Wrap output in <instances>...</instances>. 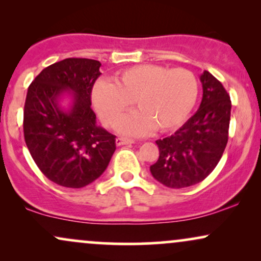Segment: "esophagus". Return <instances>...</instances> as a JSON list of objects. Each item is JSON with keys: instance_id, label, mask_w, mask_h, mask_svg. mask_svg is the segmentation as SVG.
<instances>
[{"instance_id": "1", "label": "esophagus", "mask_w": 261, "mask_h": 261, "mask_svg": "<svg viewBox=\"0 0 261 261\" xmlns=\"http://www.w3.org/2000/svg\"><path fill=\"white\" fill-rule=\"evenodd\" d=\"M115 142H116V146H122V145H133V143H135V141L130 139H125V137H118Z\"/></svg>"}]
</instances>
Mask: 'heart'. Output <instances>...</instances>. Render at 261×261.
<instances>
[{"mask_svg": "<svg viewBox=\"0 0 261 261\" xmlns=\"http://www.w3.org/2000/svg\"><path fill=\"white\" fill-rule=\"evenodd\" d=\"M199 83L187 68L139 65L121 71L113 83L99 81L93 87L92 103L101 121L114 126L134 101L137 110L118 124L126 135H145L180 126L195 107Z\"/></svg>", "mask_w": 261, "mask_h": 261, "instance_id": "obj_1", "label": "heart"}]
</instances>
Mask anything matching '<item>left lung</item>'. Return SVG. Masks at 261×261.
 Here are the masks:
<instances>
[{
    "instance_id": "left-lung-1",
    "label": "left lung",
    "mask_w": 261,
    "mask_h": 261,
    "mask_svg": "<svg viewBox=\"0 0 261 261\" xmlns=\"http://www.w3.org/2000/svg\"><path fill=\"white\" fill-rule=\"evenodd\" d=\"M202 100L197 112L174 134L157 140L160 157L149 167L155 180L181 189L202 181L216 168L228 141L230 98L208 71L200 76Z\"/></svg>"
}]
</instances>
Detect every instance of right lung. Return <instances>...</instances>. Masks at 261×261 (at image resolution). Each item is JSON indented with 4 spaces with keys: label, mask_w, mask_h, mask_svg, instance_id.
Masks as SVG:
<instances>
[{
    "label": "right lung",
    "mask_w": 261,
    "mask_h": 261,
    "mask_svg": "<svg viewBox=\"0 0 261 261\" xmlns=\"http://www.w3.org/2000/svg\"><path fill=\"white\" fill-rule=\"evenodd\" d=\"M100 66L97 60L65 59L44 68L27 93L25 145L40 172L61 187L91 184L103 174L116 149V136L97 126L91 108ZM65 90L73 93L67 112L58 106Z\"/></svg>",
    "instance_id": "obj_1"
}]
</instances>
